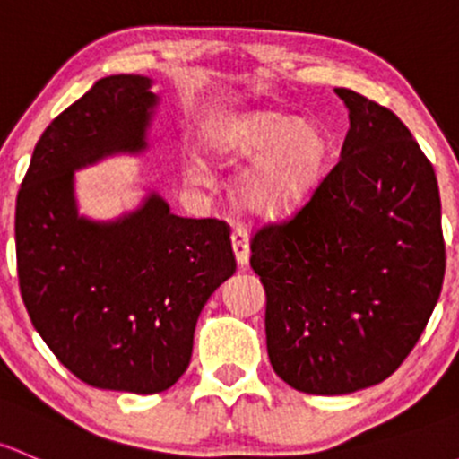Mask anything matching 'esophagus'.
I'll use <instances>...</instances> for the list:
<instances>
[{
  "label": "esophagus",
  "instance_id": "1",
  "mask_svg": "<svg viewBox=\"0 0 459 459\" xmlns=\"http://www.w3.org/2000/svg\"><path fill=\"white\" fill-rule=\"evenodd\" d=\"M230 242H233L235 259H238L239 266L244 268L246 264H248V257H250V239H248V233H246V229L238 226V229L230 233Z\"/></svg>",
  "mask_w": 459,
  "mask_h": 459
}]
</instances>
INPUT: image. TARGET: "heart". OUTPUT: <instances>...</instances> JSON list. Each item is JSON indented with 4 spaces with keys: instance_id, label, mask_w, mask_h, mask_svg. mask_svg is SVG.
Wrapping results in <instances>:
<instances>
[{
    "instance_id": "1",
    "label": "heart",
    "mask_w": 459,
    "mask_h": 459,
    "mask_svg": "<svg viewBox=\"0 0 459 459\" xmlns=\"http://www.w3.org/2000/svg\"><path fill=\"white\" fill-rule=\"evenodd\" d=\"M206 149L229 165L255 160L239 178V202L259 217H286L301 209L315 191L327 156V136L312 120L257 109L213 120L206 129ZM189 180L204 182L202 162H191Z\"/></svg>"
}]
</instances>
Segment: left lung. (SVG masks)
Returning <instances> with one entry per match:
<instances>
[{
	"mask_svg": "<svg viewBox=\"0 0 459 459\" xmlns=\"http://www.w3.org/2000/svg\"><path fill=\"white\" fill-rule=\"evenodd\" d=\"M334 91L350 112L341 160L290 221L250 244L273 369L316 395L389 378L420 339L445 279L431 162L394 112Z\"/></svg>",
	"mask_w": 459,
	"mask_h": 459,
	"instance_id": "obj_1",
	"label": "left lung"
}]
</instances>
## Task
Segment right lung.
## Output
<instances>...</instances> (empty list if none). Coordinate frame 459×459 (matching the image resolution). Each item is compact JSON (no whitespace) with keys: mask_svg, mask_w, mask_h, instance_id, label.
I'll return each mask as SVG.
<instances>
[{"mask_svg":"<svg viewBox=\"0 0 459 459\" xmlns=\"http://www.w3.org/2000/svg\"><path fill=\"white\" fill-rule=\"evenodd\" d=\"M143 74H112L61 112L32 152L14 213L17 273L32 325L76 378L158 394L189 368L197 316L233 277L229 226L171 213L147 191L116 220L79 213L74 171L141 156L160 96Z\"/></svg>","mask_w":459,"mask_h":459,"instance_id":"add662e5","label":"right lung"}]
</instances>
